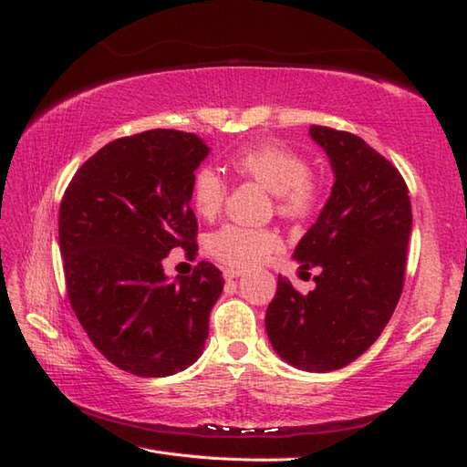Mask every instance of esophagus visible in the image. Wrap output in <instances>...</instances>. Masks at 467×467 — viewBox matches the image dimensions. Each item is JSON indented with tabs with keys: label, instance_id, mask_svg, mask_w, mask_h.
Wrapping results in <instances>:
<instances>
[{
	"label": "esophagus",
	"instance_id": "esophagus-1",
	"mask_svg": "<svg viewBox=\"0 0 467 467\" xmlns=\"http://www.w3.org/2000/svg\"><path fill=\"white\" fill-rule=\"evenodd\" d=\"M243 271L241 269H224V279L231 281V279H236V276H241Z\"/></svg>",
	"mask_w": 467,
	"mask_h": 467
}]
</instances>
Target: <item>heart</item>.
Here are the masks:
<instances>
[{
    "label": "heart",
    "mask_w": 467,
    "mask_h": 467,
    "mask_svg": "<svg viewBox=\"0 0 467 467\" xmlns=\"http://www.w3.org/2000/svg\"><path fill=\"white\" fill-rule=\"evenodd\" d=\"M233 168L276 196V208L283 216L303 218L313 211L319 198V188L309 174V162L286 146L261 144L249 148L233 158ZM224 196L223 176L208 166L201 168L192 181L196 213L211 221L221 213ZM206 249L223 265L246 269L281 251V239L269 228L224 224L208 236Z\"/></svg>",
    "instance_id": "heart-1"
}]
</instances>
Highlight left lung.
Listing matches in <instances>:
<instances>
[{"mask_svg": "<svg viewBox=\"0 0 467 467\" xmlns=\"http://www.w3.org/2000/svg\"><path fill=\"white\" fill-rule=\"evenodd\" d=\"M309 134L329 156L335 182L293 259L301 273H321L306 295L279 276L265 327L283 361L327 373L369 349L398 306L411 202L398 168L359 136L327 126H311Z\"/></svg>", "mask_w": 467, "mask_h": 467, "instance_id": "1", "label": "left lung"}]
</instances>
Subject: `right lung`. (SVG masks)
Returning <instances> with one entry per match:
<instances>
[{
	"mask_svg": "<svg viewBox=\"0 0 467 467\" xmlns=\"http://www.w3.org/2000/svg\"><path fill=\"white\" fill-rule=\"evenodd\" d=\"M208 152L191 132L118 138L80 166L59 204L69 305L96 349L132 375H174L202 355L223 273L201 261L172 281L162 259L198 251L192 181Z\"/></svg>",
	"mask_w": 467,
	"mask_h": 467,
	"instance_id": "obj_1",
	"label": "right lung"
}]
</instances>
